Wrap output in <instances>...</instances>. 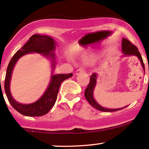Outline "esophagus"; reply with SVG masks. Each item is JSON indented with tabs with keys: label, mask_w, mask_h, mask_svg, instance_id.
I'll list each match as a JSON object with an SVG mask.
<instances>
[{
	"label": "esophagus",
	"mask_w": 149,
	"mask_h": 149,
	"mask_svg": "<svg viewBox=\"0 0 149 149\" xmlns=\"http://www.w3.org/2000/svg\"><path fill=\"white\" fill-rule=\"evenodd\" d=\"M85 70H83V69H79V70H77L76 71V72H75V74L78 75L79 74H82V73H85Z\"/></svg>",
	"instance_id": "34e87169"
}]
</instances>
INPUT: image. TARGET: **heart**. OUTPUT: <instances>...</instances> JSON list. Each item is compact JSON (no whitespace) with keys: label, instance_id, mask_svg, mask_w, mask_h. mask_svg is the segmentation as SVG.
<instances>
[{"label":"heart","instance_id":"b5f03b06","mask_svg":"<svg viewBox=\"0 0 149 149\" xmlns=\"http://www.w3.org/2000/svg\"><path fill=\"white\" fill-rule=\"evenodd\" d=\"M96 59H97V58H96V56L95 55H90L88 56H86L85 59H83V62L85 64H90L94 63Z\"/></svg>","mask_w":149,"mask_h":149}]
</instances>
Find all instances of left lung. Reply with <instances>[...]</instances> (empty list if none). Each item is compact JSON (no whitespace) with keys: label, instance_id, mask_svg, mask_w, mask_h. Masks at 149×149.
<instances>
[{"label":"left lung","instance_id":"8db88e82","mask_svg":"<svg viewBox=\"0 0 149 149\" xmlns=\"http://www.w3.org/2000/svg\"><path fill=\"white\" fill-rule=\"evenodd\" d=\"M122 52H123V56H136L139 58V59L140 60L141 64L142 67H143L144 72H145V67H144V64L143 62V59H142L141 55L140 52L138 50V48L135 45L132 44L130 42L129 40L125 39V38H123L122 39ZM98 75L97 74H92V76L90 77V83H89L88 86L86 88L85 91V96L86 100L88 101L89 103L92 105L93 107H94L95 108H96L98 110H100V111L103 112H113V111H117V110H122V109L126 108L127 106L123 107V108H105V107L102 106V105H100L99 103L95 100L94 97V90L95 88L96 85H97V79Z\"/></svg>","mask_w":149,"mask_h":149}]
</instances>
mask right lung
I'll return each mask as SVG.
<instances>
[{
  "instance_id": "1",
  "label": "right lung",
  "mask_w": 149,
  "mask_h": 149,
  "mask_svg": "<svg viewBox=\"0 0 149 149\" xmlns=\"http://www.w3.org/2000/svg\"><path fill=\"white\" fill-rule=\"evenodd\" d=\"M56 47V42L51 36L34 34L29 38V40L21 47V50H18L9 62L4 84L6 94L12 107L24 116L35 117L47 114L54 105L61 83L73 75L72 73L53 74V71L55 70L56 65V55L54 53ZM32 53H40L42 56L50 61L52 66L51 78L48 87L39 100L32 104H23L16 101L12 96L10 87V80L13 70L18 59L24 55Z\"/></svg>"
}]
</instances>
